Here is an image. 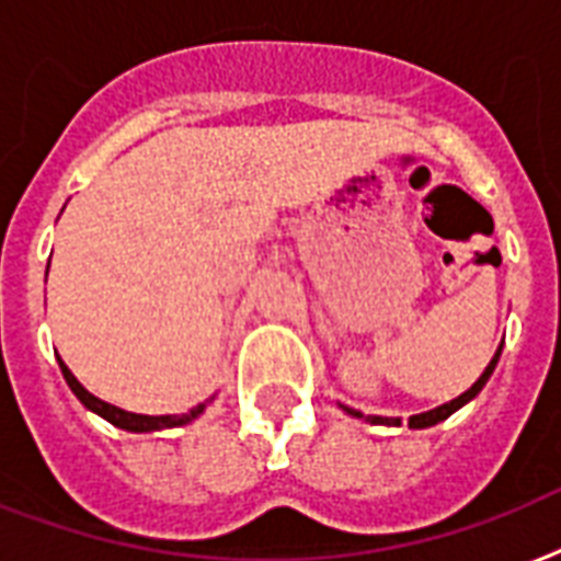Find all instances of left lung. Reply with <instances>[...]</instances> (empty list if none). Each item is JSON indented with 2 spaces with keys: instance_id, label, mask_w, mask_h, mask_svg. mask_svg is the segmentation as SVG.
I'll list each match as a JSON object with an SVG mask.
<instances>
[{
  "instance_id": "8db88e82",
  "label": "left lung",
  "mask_w": 561,
  "mask_h": 561,
  "mask_svg": "<svg viewBox=\"0 0 561 561\" xmlns=\"http://www.w3.org/2000/svg\"><path fill=\"white\" fill-rule=\"evenodd\" d=\"M497 358H501V346H497L495 358L489 360V367L483 369V375H480L478 381L471 383L469 390L462 392V396H457V399L448 401V404H439V408L427 410V413H416V416H410L408 425H410V427H431V425H436V422H443V419L451 416L454 410H460L462 404H469V401L474 399V396H478V392L483 390V387H486L489 375L495 373V367H497ZM341 408L346 410V413H350V416L364 419V413H360V410H352V408H346V404H341ZM367 422H373V425H401V419H387V416H367Z\"/></svg>"
}]
</instances>
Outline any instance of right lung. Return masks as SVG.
Wrapping results in <instances>:
<instances>
[{"mask_svg": "<svg viewBox=\"0 0 561 561\" xmlns=\"http://www.w3.org/2000/svg\"><path fill=\"white\" fill-rule=\"evenodd\" d=\"M57 364H60V373H64L66 383L72 387V392L81 399L83 408L92 410V413H99L101 419H107L110 425L122 427V431H130V434H151V431H162V427L188 425V422H194V419L206 410V401H203V404L192 408L188 413H178V416H142V413H127V410L116 408V404H107V401H101L99 396H92V392L69 373V367H66L64 360L57 358Z\"/></svg>", "mask_w": 561, "mask_h": 561, "instance_id": "add662e5", "label": "right lung"}]
</instances>
